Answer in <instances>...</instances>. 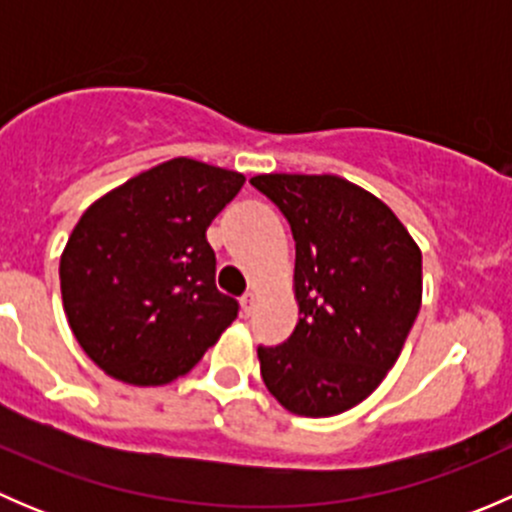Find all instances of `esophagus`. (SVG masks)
Listing matches in <instances>:
<instances>
[{"mask_svg":"<svg viewBox=\"0 0 512 512\" xmlns=\"http://www.w3.org/2000/svg\"><path fill=\"white\" fill-rule=\"evenodd\" d=\"M240 307H242V314H245V317H250L252 309H255V294H252V292L242 294V297H240Z\"/></svg>","mask_w":512,"mask_h":512,"instance_id":"esophagus-1","label":"esophagus"}]
</instances>
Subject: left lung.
<instances>
[{
    "label": "left lung",
    "instance_id": "left-lung-1",
    "mask_svg": "<svg viewBox=\"0 0 512 512\" xmlns=\"http://www.w3.org/2000/svg\"><path fill=\"white\" fill-rule=\"evenodd\" d=\"M292 227L299 322L257 347L267 391L297 416L354 409L399 359L421 309V250L394 210L339 175L250 178Z\"/></svg>",
    "mask_w": 512,
    "mask_h": 512
}]
</instances>
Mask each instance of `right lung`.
Returning <instances> with one entry per match:
<instances>
[{"label": "right lung", "instance_id": "right-lung-1", "mask_svg": "<svg viewBox=\"0 0 512 512\" xmlns=\"http://www.w3.org/2000/svg\"><path fill=\"white\" fill-rule=\"evenodd\" d=\"M245 175L173 158L98 198L59 262L76 342L108 376L163 386L188 374L237 317L215 287L205 230Z\"/></svg>", "mask_w": 512, "mask_h": 512}]
</instances>
